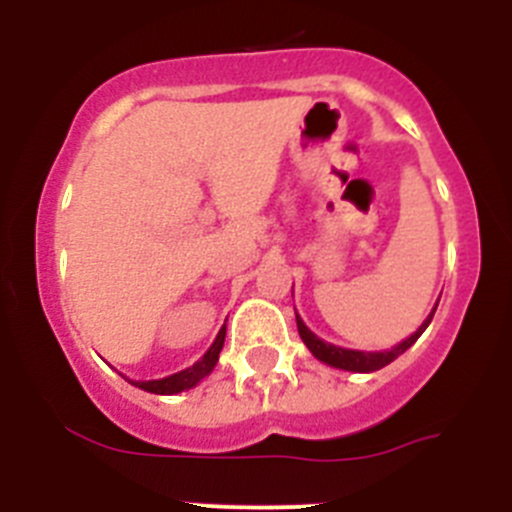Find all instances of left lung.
Segmentation results:
<instances>
[{
    "mask_svg": "<svg viewBox=\"0 0 512 512\" xmlns=\"http://www.w3.org/2000/svg\"><path fill=\"white\" fill-rule=\"evenodd\" d=\"M436 307H433L431 315L425 318V323L415 330L413 336L405 338V341L397 343V346H392L390 351H351V348L333 346V343L320 341V338L315 336V333H312V330L307 328L300 318H297V330H300V338L305 341V346L310 348L312 356L323 361V364L336 366V369H346V372H377V369H382V366L392 364L397 356L405 354V351H408V348L418 341L420 333H423V330L428 328V323L433 320V312H436Z\"/></svg>",
    "mask_w": 512,
    "mask_h": 512,
    "instance_id": "1",
    "label": "left lung"
}]
</instances>
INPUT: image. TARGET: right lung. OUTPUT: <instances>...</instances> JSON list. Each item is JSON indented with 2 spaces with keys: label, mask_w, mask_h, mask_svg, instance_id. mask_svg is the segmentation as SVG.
Masks as SVG:
<instances>
[{
  "label": "right lung",
  "mask_w": 512,
  "mask_h": 512,
  "mask_svg": "<svg viewBox=\"0 0 512 512\" xmlns=\"http://www.w3.org/2000/svg\"><path fill=\"white\" fill-rule=\"evenodd\" d=\"M223 343H225V328L217 333L215 343L207 348V354L202 356L194 366H189V369H184V372L179 374H171V377L151 379V382H133V384L135 387H140V390L153 392V395H176V392L189 390V387H194V384L200 382V379H205L207 374L215 369L217 359H220V351H223Z\"/></svg>",
  "instance_id": "add662e5"
}]
</instances>
